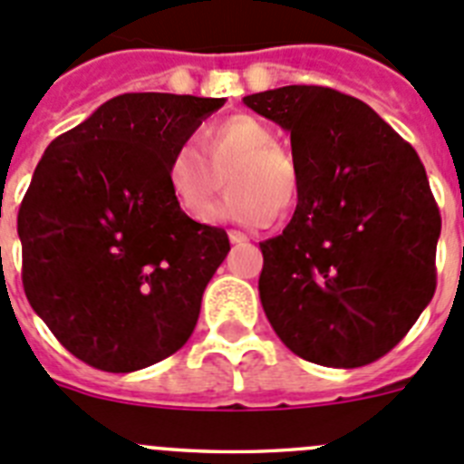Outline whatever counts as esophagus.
Here are the masks:
<instances>
[{"instance_id":"1","label":"esophagus","mask_w":464,"mask_h":464,"mask_svg":"<svg viewBox=\"0 0 464 464\" xmlns=\"http://www.w3.org/2000/svg\"><path fill=\"white\" fill-rule=\"evenodd\" d=\"M227 237H229V241H232V244H244V241H248V235L239 232V229H229Z\"/></svg>"}]
</instances>
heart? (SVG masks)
<instances>
[{
  "instance_id": "heart-1",
  "label": "heart",
  "mask_w": 464,
  "mask_h": 464,
  "mask_svg": "<svg viewBox=\"0 0 464 464\" xmlns=\"http://www.w3.org/2000/svg\"><path fill=\"white\" fill-rule=\"evenodd\" d=\"M276 141L272 125L246 113L208 125L199 137L204 160L190 146H179L167 160L165 179L176 208L204 223L225 171L227 195L216 208L218 220L265 227L274 213H288L302 192V174L297 160Z\"/></svg>"
}]
</instances>
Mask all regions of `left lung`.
I'll list each match as a JSON object with an SVG mask.
<instances>
[{
    "label": "left lung",
    "mask_w": 464,
    "mask_h": 464,
    "mask_svg": "<svg viewBox=\"0 0 464 464\" xmlns=\"http://www.w3.org/2000/svg\"><path fill=\"white\" fill-rule=\"evenodd\" d=\"M290 132L302 174L283 235L262 241L260 302L299 358L362 367L401 342L437 288L441 216L416 150L364 102L321 85L248 94Z\"/></svg>",
    "instance_id": "obj_1"
}]
</instances>
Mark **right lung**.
I'll return each mask as SVG.
<instances>
[{
	"mask_svg": "<svg viewBox=\"0 0 464 464\" xmlns=\"http://www.w3.org/2000/svg\"><path fill=\"white\" fill-rule=\"evenodd\" d=\"M225 100L127 92L53 139L18 211L23 285L57 342L127 374L190 339L225 229L176 208L169 155Z\"/></svg>",
	"mask_w": 464,
	"mask_h": 464,
	"instance_id": "add662e5",
	"label": "right lung"
}]
</instances>
